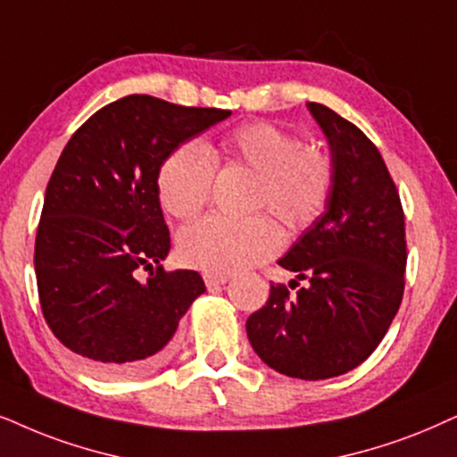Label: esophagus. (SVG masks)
I'll return each mask as SVG.
<instances>
[{
  "label": "esophagus",
  "instance_id": "esophagus-1",
  "mask_svg": "<svg viewBox=\"0 0 457 457\" xmlns=\"http://www.w3.org/2000/svg\"><path fill=\"white\" fill-rule=\"evenodd\" d=\"M230 279V275H222V272H204V281L207 287H218V286H224Z\"/></svg>",
  "mask_w": 457,
  "mask_h": 457
}]
</instances>
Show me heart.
I'll use <instances>...</instances> for the list:
<instances>
[{
    "label": "heart",
    "instance_id": "obj_1",
    "mask_svg": "<svg viewBox=\"0 0 457 457\" xmlns=\"http://www.w3.org/2000/svg\"><path fill=\"white\" fill-rule=\"evenodd\" d=\"M233 162L258 171L253 207L275 212L294 233L315 224L328 210L336 171L331 159L272 121H247L224 138ZM216 157L201 142H185L163 159L157 174L159 201L171 216H197L210 204ZM283 230L270 214L210 216L182 228L178 256L207 272H235L275 256Z\"/></svg>",
    "mask_w": 457,
    "mask_h": 457
}]
</instances>
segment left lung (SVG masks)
Segmentation results:
<instances>
[{"label": "left lung", "instance_id": "8db88e82", "mask_svg": "<svg viewBox=\"0 0 457 457\" xmlns=\"http://www.w3.org/2000/svg\"><path fill=\"white\" fill-rule=\"evenodd\" d=\"M308 109L329 140L334 193L279 260L306 287L289 295L270 283L269 300L245 329L275 371L325 380L363 363L386 336L405 289L407 241L399 191L378 146L325 104Z\"/></svg>", "mask_w": 457, "mask_h": 457}]
</instances>
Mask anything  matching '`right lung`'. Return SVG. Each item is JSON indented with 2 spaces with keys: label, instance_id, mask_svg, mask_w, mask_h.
Wrapping results in <instances>:
<instances>
[{
  "label": "right lung",
  "instance_id": "obj_1",
  "mask_svg": "<svg viewBox=\"0 0 457 457\" xmlns=\"http://www.w3.org/2000/svg\"><path fill=\"white\" fill-rule=\"evenodd\" d=\"M230 111L129 94L71 136L47 182L35 275L47 328L98 376L163 363L178 321L205 292L197 270H165L163 159ZM156 269L153 270L152 266ZM150 270L140 284L135 270Z\"/></svg>",
  "mask_w": 457,
  "mask_h": 457
}]
</instances>
